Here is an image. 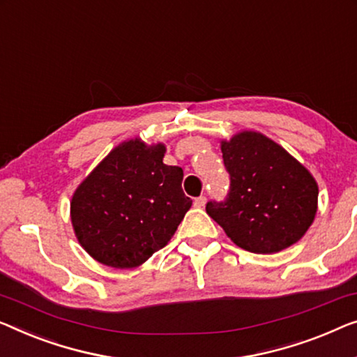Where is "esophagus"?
<instances>
[{
  "mask_svg": "<svg viewBox=\"0 0 357 357\" xmlns=\"http://www.w3.org/2000/svg\"><path fill=\"white\" fill-rule=\"evenodd\" d=\"M204 203H206L204 196H199V198L195 199V206H196V208H201V206H204Z\"/></svg>",
  "mask_w": 357,
  "mask_h": 357,
  "instance_id": "esophagus-1",
  "label": "esophagus"
}]
</instances>
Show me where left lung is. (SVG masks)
<instances>
[{
	"label": "left lung",
	"instance_id": "obj_1",
	"mask_svg": "<svg viewBox=\"0 0 357 357\" xmlns=\"http://www.w3.org/2000/svg\"><path fill=\"white\" fill-rule=\"evenodd\" d=\"M230 175L225 201L206 213L243 250L272 255L303 238L317 213L319 187L287 149L259 132H240L220 143Z\"/></svg>",
	"mask_w": 357,
	"mask_h": 357
}]
</instances>
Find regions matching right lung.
I'll return each mask as SVG.
<instances>
[{
  "label": "right lung",
  "mask_w": 357,
  "mask_h": 357,
  "mask_svg": "<svg viewBox=\"0 0 357 357\" xmlns=\"http://www.w3.org/2000/svg\"><path fill=\"white\" fill-rule=\"evenodd\" d=\"M166 146L140 138L116 146L77 187L70 220L82 248L114 268L142 266L172 238L191 208L183 170L162 162Z\"/></svg>",
  "instance_id": "obj_1"
}]
</instances>
